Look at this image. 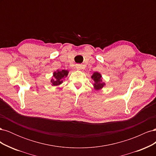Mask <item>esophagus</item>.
I'll use <instances>...</instances> for the list:
<instances>
[{
    "instance_id": "1",
    "label": "esophagus",
    "mask_w": 156,
    "mask_h": 156,
    "mask_svg": "<svg viewBox=\"0 0 156 156\" xmlns=\"http://www.w3.org/2000/svg\"><path fill=\"white\" fill-rule=\"evenodd\" d=\"M76 68H77V69H78V70L81 69V68H82L81 65V64H77V65H76Z\"/></svg>"
}]
</instances>
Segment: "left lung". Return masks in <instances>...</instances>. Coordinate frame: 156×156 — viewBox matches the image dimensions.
I'll return each mask as SVG.
<instances>
[{
	"instance_id": "8db88e82",
	"label": "left lung",
	"mask_w": 156,
	"mask_h": 156,
	"mask_svg": "<svg viewBox=\"0 0 156 156\" xmlns=\"http://www.w3.org/2000/svg\"><path fill=\"white\" fill-rule=\"evenodd\" d=\"M92 79L94 81V86L96 90H100L105 85L104 83H102L101 79V75L100 73L95 72L92 75Z\"/></svg>"
}]
</instances>
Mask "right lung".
Instances as JSON below:
<instances>
[{
  "instance_id": "add662e5",
  "label": "right lung",
  "mask_w": 156,
  "mask_h": 156,
  "mask_svg": "<svg viewBox=\"0 0 156 156\" xmlns=\"http://www.w3.org/2000/svg\"><path fill=\"white\" fill-rule=\"evenodd\" d=\"M68 74V70L62 69V71L58 70L57 72L53 73V77L51 80V82L53 86H58L60 84H62L63 78L67 77Z\"/></svg>"
}]
</instances>
